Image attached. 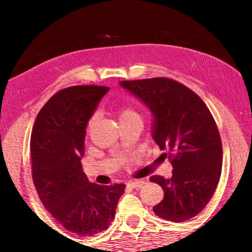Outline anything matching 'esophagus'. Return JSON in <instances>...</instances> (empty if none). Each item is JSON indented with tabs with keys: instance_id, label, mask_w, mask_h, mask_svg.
<instances>
[{
	"instance_id": "esophagus-1",
	"label": "esophagus",
	"mask_w": 252,
	"mask_h": 252,
	"mask_svg": "<svg viewBox=\"0 0 252 252\" xmlns=\"http://www.w3.org/2000/svg\"><path fill=\"white\" fill-rule=\"evenodd\" d=\"M127 186L130 188H142L144 186V181L142 180H135V181H129Z\"/></svg>"
}]
</instances>
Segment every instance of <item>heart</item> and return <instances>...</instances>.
<instances>
[{
	"instance_id": "1",
	"label": "heart",
	"mask_w": 252,
	"mask_h": 252,
	"mask_svg": "<svg viewBox=\"0 0 252 252\" xmlns=\"http://www.w3.org/2000/svg\"><path fill=\"white\" fill-rule=\"evenodd\" d=\"M118 116H119L120 124L132 123V122L142 123V115H141L140 110L133 104H125L120 106L118 109ZM97 119H98L97 112H93L92 115L89 116V118L87 119V123H86V132L87 133L91 132L96 122H97Z\"/></svg>"
}]
</instances>
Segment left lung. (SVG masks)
<instances>
[{"mask_svg":"<svg viewBox=\"0 0 252 252\" xmlns=\"http://www.w3.org/2000/svg\"><path fill=\"white\" fill-rule=\"evenodd\" d=\"M120 85L151 110L153 139L173 166L171 178H150L164 190L154 212L175 222L197 216L215 194L222 165L221 139L209 108L173 79L125 80Z\"/></svg>","mask_w":252,"mask_h":252,"instance_id":"obj_1","label":"left lung"}]
</instances>
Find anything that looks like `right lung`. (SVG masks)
I'll list each match as a JSON object with an SVG mask.
<instances>
[{
  "label": "right lung",
  "mask_w": 252,
  "mask_h": 252,
  "mask_svg": "<svg viewBox=\"0 0 252 252\" xmlns=\"http://www.w3.org/2000/svg\"><path fill=\"white\" fill-rule=\"evenodd\" d=\"M109 87L73 86L48 101L31 136L32 178L50 215L71 233L95 235L108 229L125 185L89 182L81 167L86 123Z\"/></svg>",
  "instance_id": "right-lung-1"
}]
</instances>
